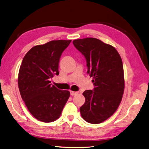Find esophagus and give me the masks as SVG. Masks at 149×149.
<instances>
[{"label":"esophagus","mask_w":149,"mask_h":149,"mask_svg":"<svg viewBox=\"0 0 149 149\" xmlns=\"http://www.w3.org/2000/svg\"><path fill=\"white\" fill-rule=\"evenodd\" d=\"M78 93V92H75V91H71L70 92V94L71 96H75V95H76V94H77Z\"/></svg>","instance_id":"34e87169"}]
</instances>
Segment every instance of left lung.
Returning a JSON list of instances; mask_svg holds the SVG:
<instances>
[{
	"label": "left lung",
	"instance_id": "left-lung-1",
	"mask_svg": "<svg viewBox=\"0 0 149 149\" xmlns=\"http://www.w3.org/2000/svg\"><path fill=\"white\" fill-rule=\"evenodd\" d=\"M73 43L86 60L87 73L94 86L83 93L85 102L80 107L81 115L89 123H101L114 113L123 97V61L114 47L99 39H78Z\"/></svg>",
	"mask_w": 149,
	"mask_h": 149
}]
</instances>
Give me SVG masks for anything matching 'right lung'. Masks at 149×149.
<instances>
[{"mask_svg":"<svg viewBox=\"0 0 149 149\" xmlns=\"http://www.w3.org/2000/svg\"><path fill=\"white\" fill-rule=\"evenodd\" d=\"M71 40H53L31 48L20 67L18 85L22 100L34 118L51 123L60 118L70 96L68 91L56 88L51 79L59 74L62 53Z\"/></svg>","mask_w":149,"mask_h":149,"instance_id":"obj_1","label":"right lung"}]
</instances>
